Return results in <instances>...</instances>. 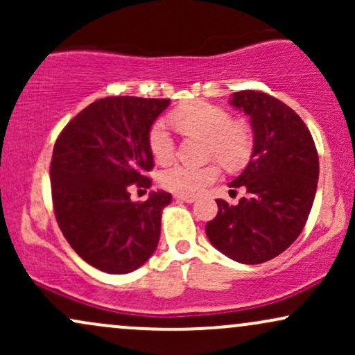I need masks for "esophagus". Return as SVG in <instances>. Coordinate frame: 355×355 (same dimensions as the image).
Returning <instances> with one entry per match:
<instances>
[{
    "mask_svg": "<svg viewBox=\"0 0 355 355\" xmlns=\"http://www.w3.org/2000/svg\"><path fill=\"white\" fill-rule=\"evenodd\" d=\"M175 200H178V202H185V203H191V202H195V200H197V198H195L193 195L175 193Z\"/></svg>",
    "mask_w": 355,
    "mask_h": 355,
    "instance_id": "esophagus-1",
    "label": "esophagus"
}]
</instances>
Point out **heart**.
I'll list each match as a JSON object with an SVG mask.
<instances>
[{
	"instance_id": "heart-1",
	"label": "heart",
	"mask_w": 355,
	"mask_h": 355,
	"mask_svg": "<svg viewBox=\"0 0 355 355\" xmlns=\"http://www.w3.org/2000/svg\"><path fill=\"white\" fill-rule=\"evenodd\" d=\"M172 121L189 135L207 138V150L229 168H237L247 162L252 150V137L245 125L232 121L227 110L207 101H191L173 112ZM148 148L160 164L172 158L175 144L168 125L164 120L155 121L148 132ZM218 165L190 166L173 164L160 172V183L166 190L183 195H195L218 178Z\"/></svg>"
}]
</instances>
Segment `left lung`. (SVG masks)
Listing matches in <instances>:
<instances>
[{
	"mask_svg": "<svg viewBox=\"0 0 355 355\" xmlns=\"http://www.w3.org/2000/svg\"><path fill=\"white\" fill-rule=\"evenodd\" d=\"M232 107L250 116L254 150L242 173L229 183L245 189L237 205L218 198L207 223L210 243L240 263L267 262L299 237L311 214L319 180V155L311 132L291 107L262 92H237Z\"/></svg>",
	"mask_w": 355,
	"mask_h": 355,
	"instance_id": "1",
	"label": "left lung"
}]
</instances>
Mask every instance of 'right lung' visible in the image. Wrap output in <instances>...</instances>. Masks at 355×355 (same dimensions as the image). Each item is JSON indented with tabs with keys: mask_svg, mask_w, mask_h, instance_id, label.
Listing matches in <instances>:
<instances>
[{
	"mask_svg": "<svg viewBox=\"0 0 355 355\" xmlns=\"http://www.w3.org/2000/svg\"><path fill=\"white\" fill-rule=\"evenodd\" d=\"M170 100L108 96L63 128L50 166L55 217L85 262L107 274L137 270L157 250L162 210L172 193L130 200V185L148 189V132Z\"/></svg>",
	"mask_w": 355,
	"mask_h": 355,
	"instance_id": "add662e5",
	"label": "right lung"
}]
</instances>
